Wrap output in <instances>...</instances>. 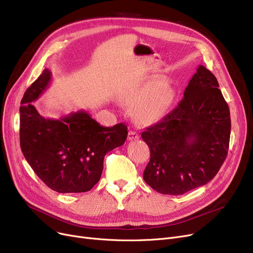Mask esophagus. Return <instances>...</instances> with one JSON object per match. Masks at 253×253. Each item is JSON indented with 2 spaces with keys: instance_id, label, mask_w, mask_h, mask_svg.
<instances>
[{
  "instance_id": "34e87169",
  "label": "esophagus",
  "mask_w": 253,
  "mask_h": 253,
  "mask_svg": "<svg viewBox=\"0 0 253 253\" xmlns=\"http://www.w3.org/2000/svg\"><path fill=\"white\" fill-rule=\"evenodd\" d=\"M139 138V134L135 131H129L128 140H136Z\"/></svg>"
}]
</instances>
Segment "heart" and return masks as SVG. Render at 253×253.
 Here are the masks:
<instances>
[{
  "mask_svg": "<svg viewBox=\"0 0 253 253\" xmlns=\"http://www.w3.org/2000/svg\"><path fill=\"white\" fill-rule=\"evenodd\" d=\"M173 97L174 91L165 80L153 77L130 88L122 100L130 108H135L133 116L138 124L148 125L166 114Z\"/></svg>",
  "mask_w": 253,
  "mask_h": 253,
  "instance_id": "obj_1",
  "label": "heart"
}]
</instances>
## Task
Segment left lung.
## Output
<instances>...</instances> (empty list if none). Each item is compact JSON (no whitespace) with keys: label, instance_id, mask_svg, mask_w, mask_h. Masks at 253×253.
Returning <instances> with one entry per match:
<instances>
[{"label":"left lung","instance_id":"1","mask_svg":"<svg viewBox=\"0 0 253 253\" xmlns=\"http://www.w3.org/2000/svg\"><path fill=\"white\" fill-rule=\"evenodd\" d=\"M218 87L199 65L176 108L141 133L151 151L143 179L156 192L182 195L217 174L231 135L230 109Z\"/></svg>","mask_w":253,"mask_h":253}]
</instances>
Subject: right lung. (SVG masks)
I'll use <instances>...</instances> for the list:
<instances>
[{"instance_id":"1","label":"right lung","mask_w":253,"mask_h":253,"mask_svg":"<svg viewBox=\"0 0 253 253\" xmlns=\"http://www.w3.org/2000/svg\"><path fill=\"white\" fill-rule=\"evenodd\" d=\"M52 74L45 69L21 99L20 147L25 160L43 182L58 193H83L99 181L106 153L121 147L127 127H103L86 111L60 119L40 115L32 103L48 88Z\"/></svg>"}]
</instances>
